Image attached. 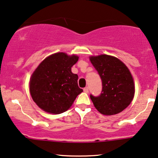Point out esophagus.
I'll return each instance as SVG.
<instances>
[{
    "instance_id": "obj_1",
    "label": "esophagus",
    "mask_w": 158,
    "mask_h": 158,
    "mask_svg": "<svg viewBox=\"0 0 158 158\" xmlns=\"http://www.w3.org/2000/svg\"><path fill=\"white\" fill-rule=\"evenodd\" d=\"M84 92H85V93H89V89H88V87H85V88H84Z\"/></svg>"
}]
</instances>
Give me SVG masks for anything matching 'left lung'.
<instances>
[{
    "label": "left lung",
    "instance_id": "1",
    "mask_svg": "<svg viewBox=\"0 0 158 158\" xmlns=\"http://www.w3.org/2000/svg\"><path fill=\"white\" fill-rule=\"evenodd\" d=\"M89 60L101 81L99 96L90 95L95 109L104 115L117 114L130 105L134 97L135 85L128 68L117 57L107 55L91 56Z\"/></svg>",
    "mask_w": 158,
    "mask_h": 158
}]
</instances>
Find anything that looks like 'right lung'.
I'll return each instance as SVG.
<instances>
[{
    "instance_id": "1",
    "label": "right lung",
    "mask_w": 158,
    "mask_h": 158,
    "mask_svg": "<svg viewBox=\"0 0 158 158\" xmlns=\"http://www.w3.org/2000/svg\"><path fill=\"white\" fill-rule=\"evenodd\" d=\"M78 60L75 55L57 52L36 68L30 79V93L40 109L55 114L65 112L83 92L78 86V75L71 72Z\"/></svg>"
}]
</instances>
